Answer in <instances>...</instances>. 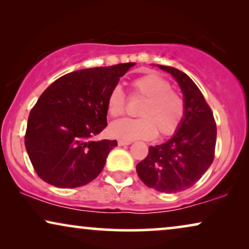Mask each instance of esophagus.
Segmentation results:
<instances>
[{"label": "esophagus", "instance_id": "1", "mask_svg": "<svg viewBox=\"0 0 249 249\" xmlns=\"http://www.w3.org/2000/svg\"><path fill=\"white\" fill-rule=\"evenodd\" d=\"M118 144L120 146H124V145H130L131 141H124V139H119Z\"/></svg>", "mask_w": 249, "mask_h": 249}]
</instances>
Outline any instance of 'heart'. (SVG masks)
<instances>
[{
    "instance_id": "b5f03b06",
    "label": "heart",
    "mask_w": 249,
    "mask_h": 249,
    "mask_svg": "<svg viewBox=\"0 0 249 249\" xmlns=\"http://www.w3.org/2000/svg\"><path fill=\"white\" fill-rule=\"evenodd\" d=\"M130 85L132 93L145 98L138 110L141 118L113 122L111 134L125 141L151 139L158 132L164 137L175 134L182 124L186 107L183 98L171 89L169 81L158 73L147 72L136 77ZM124 110V94L120 87L115 86L107 96V112L111 118H118Z\"/></svg>"
}]
</instances>
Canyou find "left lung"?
I'll use <instances>...</instances> for the list:
<instances>
[{"label":"left lung","instance_id":"left-lung-1","mask_svg":"<svg viewBox=\"0 0 249 249\" xmlns=\"http://www.w3.org/2000/svg\"><path fill=\"white\" fill-rule=\"evenodd\" d=\"M175 78L185 101V118L172 138L151 146L136 165L142 182L160 193H178L195 185L214 160L216 124L202 91L185 72L160 66Z\"/></svg>","mask_w":249,"mask_h":249}]
</instances>
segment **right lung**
<instances>
[{
  "instance_id": "obj_1",
  "label": "right lung",
  "mask_w": 249,
  "mask_h": 249,
  "mask_svg": "<svg viewBox=\"0 0 249 249\" xmlns=\"http://www.w3.org/2000/svg\"><path fill=\"white\" fill-rule=\"evenodd\" d=\"M136 63L89 68L60 77L30 111L25 146L40 179L57 188L93 181L117 141H93L107 125V100Z\"/></svg>"
}]
</instances>
